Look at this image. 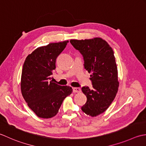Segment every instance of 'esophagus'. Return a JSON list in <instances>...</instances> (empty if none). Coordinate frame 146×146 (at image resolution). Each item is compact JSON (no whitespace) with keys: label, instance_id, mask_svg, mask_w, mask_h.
I'll return each instance as SVG.
<instances>
[{"label":"esophagus","instance_id":"esophagus-1","mask_svg":"<svg viewBox=\"0 0 146 146\" xmlns=\"http://www.w3.org/2000/svg\"><path fill=\"white\" fill-rule=\"evenodd\" d=\"M74 93H81V90L79 88H73Z\"/></svg>","mask_w":146,"mask_h":146}]
</instances>
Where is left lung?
<instances>
[{
    "label": "left lung",
    "mask_w": 146,
    "mask_h": 146,
    "mask_svg": "<svg viewBox=\"0 0 146 146\" xmlns=\"http://www.w3.org/2000/svg\"><path fill=\"white\" fill-rule=\"evenodd\" d=\"M70 43L83 56L84 68L91 74L93 88L82 87L87 102L82 111L92 117L105 112L114 100L119 87L114 52L101 38L70 40Z\"/></svg>",
    "instance_id": "obj_1"
}]
</instances>
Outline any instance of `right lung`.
<instances>
[{
  "instance_id": "add662e5",
  "label": "right lung",
  "mask_w": 146,
  "mask_h": 146,
  "mask_svg": "<svg viewBox=\"0 0 146 146\" xmlns=\"http://www.w3.org/2000/svg\"><path fill=\"white\" fill-rule=\"evenodd\" d=\"M69 41L38 47L29 54L23 64L21 90L28 106L38 117L50 118L57 114L64 99L72 92L51 79L57 56Z\"/></svg>"
}]
</instances>
